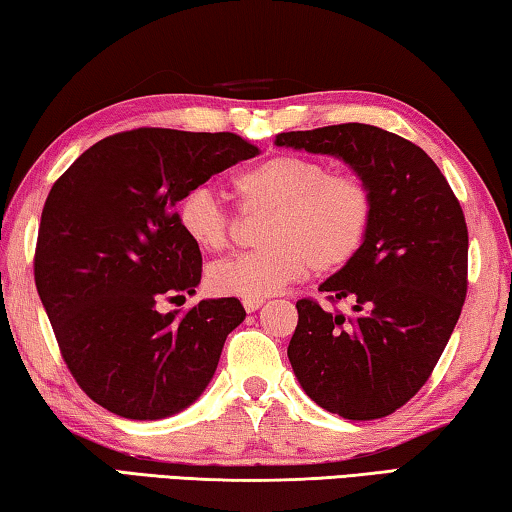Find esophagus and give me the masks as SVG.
<instances>
[{
	"label": "esophagus",
	"instance_id": "34e87169",
	"mask_svg": "<svg viewBox=\"0 0 512 512\" xmlns=\"http://www.w3.org/2000/svg\"><path fill=\"white\" fill-rule=\"evenodd\" d=\"M242 306H245L247 313H254L263 306V299H242Z\"/></svg>",
	"mask_w": 512,
	"mask_h": 512
}]
</instances>
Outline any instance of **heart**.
I'll return each instance as SVG.
<instances>
[{"mask_svg":"<svg viewBox=\"0 0 512 512\" xmlns=\"http://www.w3.org/2000/svg\"><path fill=\"white\" fill-rule=\"evenodd\" d=\"M231 186L242 211L265 217L258 231L263 249L208 267L206 286L220 297L263 299L308 270L338 272L354 261L370 233L374 199L367 183L354 174H333L315 158L272 156L238 172ZM177 222L206 254H217L231 240V215L206 188L183 195Z\"/></svg>","mask_w":512,"mask_h":512,"instance_id":"1","label":"heart"}]
</instances>
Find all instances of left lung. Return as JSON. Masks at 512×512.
<instances>
[{
	"label": "left lung",
	"instance_id": "left-lung-1",
	"mask_svg": "<svg viewBox=\"0 0 512 512\" xmlns=\"http://www.w3.org/2000/svg\"><path fill=\"white\" fill-rule=\"evenodd\" d=\"M274 145L340 158L372 192L363 249L320 286L331 301L349 299L354 315L297 301L288 358L317 406L345 420H379L415 397L460 317L463 208L424 149L372 124L279 133Z\"/></svg>",
	"mask_w": 512,
	"mask_h": 512
}]
</instances>
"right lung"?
Returning <instances> with one entry per match:
<instances>
[{
  "mask_svg": "<svg viewBox=\"0 0 512 512\" xmlns=\"http://www.w3.org/2000/svg\"><path fill=\"white\" fill-rule=\"evenodd\" d=\"M256 154L236 133L136 129L86 149L49 190L36 288L67 367L99 406L163 420L211 383L226 335L247 313L236 297L158 311L201 281V251L174 206Z\"/></svg>",
  "mask_w": 512,
  "mask_h": 512,
  "instance_id": "1",
  "label": "right lung"
}]
</instances>
